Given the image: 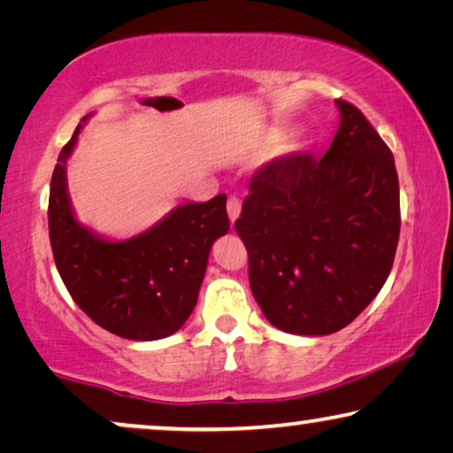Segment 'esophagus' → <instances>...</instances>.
Wrapping results in <instances>:
<instances>
[{
    "label": "esophagus",
    "mask_w": 453,
    "mask_h": 453,
    "mask_svg": "<svg viewBox=\"0 0 453 453\" xmlns=\"http://www.w3.org/2000/svg\"><path fill=\"white\" fill-rule=\"evenodd\" d=\"M226 212H228V219H231V225H234V220L239 219L241 214V200L237 196H231L226 202Z\"/></svg>",
    "instance_id": "esophagus-1"
}]
</instances>
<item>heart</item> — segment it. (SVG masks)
<instances>
[{
  "label": "heart",
  "instance_id": "b5f03b06",
  "mask_svg": "<svg viewBox=\"0 0 453 453\" xmlns=\"http://www.w3.org/2000/svg\"><path fill=\"white\" fill-rule=\"evenodd\" d=\"M282 140V134L280 132H274V134H270V144H278V142Z\"/></svg>",
  "mask_w": 453,
  "mask_h": 453
}]
</instances>
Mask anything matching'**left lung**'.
I'll return each instance as SVG.
<instances>
[{
    "instance_id": "left-lung-1",
    "label": "left lung",
    "mask_w": 453,
    "mask_h": 453,
    "mask_svg": "<svg viewBox=\"0 0 453 453\" xmlns=\"http://www.w3.org/2000/svg\"><path fill=\"white\" fill-rule=\"evenodd\" d=\"M330 150L290 154L251 177L234 222L265 319L299 336L342 330L375 299L400 237L394 157L355 104L336 101Z\"/></svg>"
}]
</instances>
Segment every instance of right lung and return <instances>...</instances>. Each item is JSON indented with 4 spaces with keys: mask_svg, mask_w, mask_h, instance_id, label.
Masks as SVG:
<instances>
[{
    "mask_svg": "<svg viewBox=\"0 0 453 453\" xmlns=\"http://www.w3.org/2000/svg\"><path fill=\"white\" fill-rule=\"evenodd\" d=\"M61 148L49 191V239L61 280L76 305L115 336L160 340L194 311L214 241L226 234V196L185 202L148 231L107 239L80 225L67 194V158L80 129Z\"/></svg>",
    "mask_w": 453,
    "mask_h": 453,
    "instance_id": "1",
    "label": "right lung"
}]
</instances>
